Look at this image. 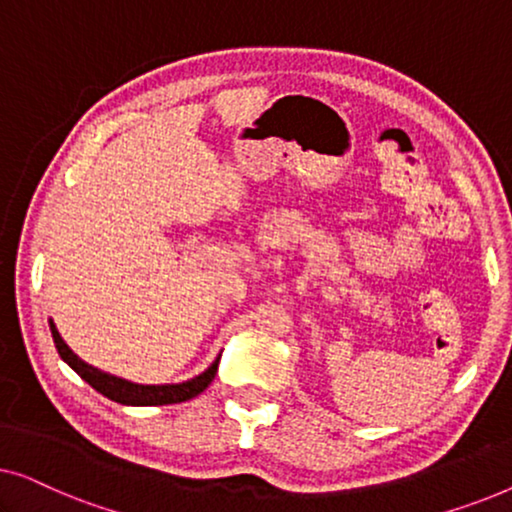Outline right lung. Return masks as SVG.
Returning <instances> with one entry per match:
<instances>
[{
    "label": "right lung",
    "instance_id": "add662e5",
    "mask_svg": "<svg viewBox=\"0 0 512 512\" xmlns=\"http://www.w3.org/2000/svg\"><path fill=\"white\" fill-rule=\"evenodd\" d=\"M48 326H51V335H53L55 349H58L60 359L65 361L67 366L72 368L83 382H88L90 387H93L95 391H100L102 396H107L109 401H116L121 405L184 403V401H188V398L202 394V391H205L209 384H212L214 375H216V368H219V359H221V354H219L212 361V366L205 370V373L195 375L186 382H177V384H137V382L125 380V377L104 373V370L90 366V363L79 359V356H76L72 349H69L67 342L62 340V335L58 333V328H55L53 319H48Z\"/></svg>",
    "mask_w": 512,
    "mask_h": 512
}]
</instances>
